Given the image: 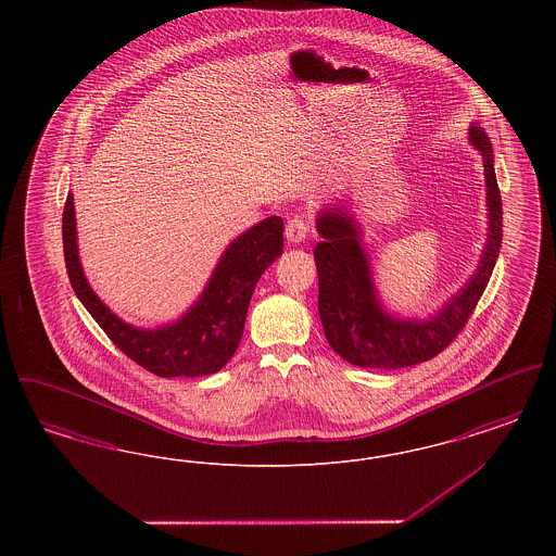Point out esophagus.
Listing matches in <instances>:
<instances>
[{"label":"esophagus","mask_w":556,"mask_h":556,"mask_svg":"<svg viewBox=\"0 0 556 556\" xmlns=\"http://www.w3.org/2000/svg\"><path fill=\"white\" fill-rule=\"evenodd\" d=\"M308 231H311V225L302 214L291 216L288 225H286V238L291 243H302L304 239L308 238Z\"/></svg>","instance_id":"esophagus-1"}]
</instances>
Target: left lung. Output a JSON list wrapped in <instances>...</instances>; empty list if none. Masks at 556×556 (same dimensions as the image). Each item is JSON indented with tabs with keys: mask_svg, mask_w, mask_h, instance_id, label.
<instances>
[{
	"mask_svg": "<svg viewBox=\"0 0 556 556\" xmlns=\"http://www.w3.org/2000/svg\"><path fill=\"white\" fill-rule=\"evenodd\" d=\"M469 141L483 159L488 239L473 277L435 317L419 320L388 315L372 286L369 258L354 216L338 208L318 214L317 231L323 238L315 248L318 315L327 342L350 365L390 370L425 363L446 350L473 315L501 254L503 200L490 137L473 123Z\"/></svg>",
	"mask_w": 556,
	"mask_h": 556,
	"instance_id": "8db88e82",
	"label": "left lung"
}]
</instances>
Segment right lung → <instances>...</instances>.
<instances>
[{
    "instance_id": "1",
    "label": "right lung",
    "mask_w": 556,
    "mask_h": 556,
    "mask_svg": "<svg viewBox=\"0 0 556 556\" xmlns=\"http://www.w3.org/2000/svg\"><path fill=\"white\" fill-rule=\"evenodd\" d=\"M62 241L73 290L116 348L159 377H202L223 369L236 354L254 288L283 252V220L268 216L233 239L200 300L179 320L159 329H139L116 317L87 283L77 248L73 193L64 204Z\"/></svg>"
}]
</instances>
